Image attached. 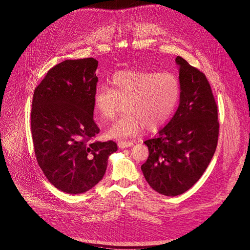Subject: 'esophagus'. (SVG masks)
I'll use <instances>...</instances> for the list:
<instances>
[{
  "instance_id": "34e87169",
  "label": "esophagus",
  "mask_w": 250,
  "mask_h": 250,
  "mask_svg": "<svg viewBox=\"0 0 250 250\" xmlns=\"http://www.w3.org/2000/svg\"><path fill=\"white\" fill-rule=\"evenodd\" d=\"M118 146H119L120 148H125V147H129V146H134V143H132V142H123V141H121V142H119Z\"/></svg>"
}]
</instances>
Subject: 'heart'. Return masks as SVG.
Here are the masks:
<instances>
[{
    "label": "heart",
    "mask_w": 250,
    "mask_h": 250,
    "mask_svg": "<svg viewBox=\"0 0 250 250\" xmlns=\"http://www.w3.org/2000/svg\"><path fill=\"white\" fill-rule=\"evenodd\" d=\"M111 89L98 86L92 96L101 122L112 120L124 104V116L107 129L111 139L135 137L146 127L155 130L169 121L178 105L181 82L177 74L164 71L121 70L110 78Z\"/></svg>",
    "instance_id": "b5f03b06"
}]
</instances>
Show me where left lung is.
Wrapping results in <instances>:
<instances>
[{
  "label": "left lung",
  "mask_w": 250,
  "mask_h": 250,
  "mask_svg": "<svg viewBox=\"0 0 250 250\" xmlns=\"http://www.w3.org/2000/svg\"><path fill=\"white\" fill-rule=\"evenodd\" d=\"M181 82L178 109L158 136L145 144L148 158L143 174L158 193L177 196L201 178L218 142L217 105L209 82L200 70L177 56Z\"/></svg>",
  "instance_id": "obj_1"
}]
</instances>
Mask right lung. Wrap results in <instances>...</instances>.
I'll use <instances>...</instances> for the list:
<instances>
[{"mask_svg":"<svg viewBox=\"0 0 250 250\" xmlns=\"http://www.w3.org/2000/svg\"><path fill=\"white\" fill-rule=\"evenodd\" d=\"M97 60H65L50 69L33 94L31 130L39 167L51 184L81 194L101 181L112 141L90 143L99 128L93 120L92 96Z\"/></svg>","mask_w":250,"mask_h":250,"instance_id":"add662e5","label":"right lung"}]
</instances>
